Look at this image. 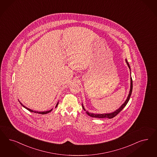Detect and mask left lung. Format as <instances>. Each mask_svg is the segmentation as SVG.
I'll use <instances>...</instances> for the list:
<instances>
[{
  "label": "left lung",
  "instance_id": "left-lung-1",
  "mask_svg": "<svg viewBox=\"0 0 157 157\" xmlns=\"http://www.w3.org/2000/svg\"><path fill=\"white\" fill-rule=\"evenodd\" d=\"M125 61L127 62V64L128 65V67L129 68L130 71H131V67L129 66V63L128 62L127 59H125ZM132 88H133V81H132V78L131 75V87H130V91L129 92V94H128V96L127 97V99H126V101H125V102L121 106H120V107L119 109H118L117 110H116V111H113L112 113H104V114H94V113H89L88 111H86L85 108L84 107L83 105L82 104V109L86 111V114L90 116V117H95V118H114V117L116 116L125 107V106L127 105L128 102L129 101V99H130V97L132 94Z\"/></svg>",
  "mask_w": 157,
  "mask_h": 157
}]
</instances>
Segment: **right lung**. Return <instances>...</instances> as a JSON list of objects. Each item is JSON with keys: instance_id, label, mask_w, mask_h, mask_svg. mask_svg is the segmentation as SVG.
Listing matches in <instances>:
<instances>
[{"instance_id": "right-lung-1", "label": "right lung", "mask_w": 157, "mask_h": 157, "mask_svg": "<svg viewBox=\"0 0 157 157\" xmlns=\"http://www.w3.org/2000/svg\"><path fill=\"white\" fill-rule=\"evenodd\" d=\"M20 103L21 105L22 106L24 107V108H25L26 109H27L28 110H29V111H30V112H33V113H38V114H47V113H50L51 111L52 110V109H51L50 110H48V111H35V110H31L30 109H29V108H28V107H26L25 106H24L21 103L20 101ZM58 103H59V101H58V103H56V108L57 107V106L58 105Z\"/></svg>"}]
</instances>
